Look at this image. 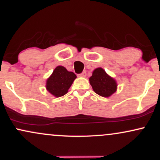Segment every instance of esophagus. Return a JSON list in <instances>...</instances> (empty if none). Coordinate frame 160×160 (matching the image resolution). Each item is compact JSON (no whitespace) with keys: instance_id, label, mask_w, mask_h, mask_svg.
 Instances as JSON below:
<instances>
[{"instance_id":"obj_1","label":"esophagus","mask_w":160,"mask_h":160,"mask_svg":"<svg viewBox=\"0 0 160 160\" xmlns=\"http://www.w3.org/2000/svg\"><path fill=\"white\" fill-rule=\"evenodd\" d=\"M79 76L82 77V78H85V77L86 76V71H83V72L81 73V74H79Z\"/></svg>"}]
</instances>
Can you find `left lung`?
Here are the masks:
<instances>
[{
    "label": "left lung",
    "instance_id": "1",
    "mask_svg": "<svg viewBox=\"0 0 160 160\" xmlns=\"http://www.w3.org/2000/svg\"><path fill=\"white\" fill-rule=\"evenodd\" d=\"M93 91L100 96L108 98L117 89V82L102 68H95L89 79Z\"/></svg>",
    "mask_w": 160,
    "mask_h": 160
}]
</instances>
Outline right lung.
I'll return each instance as SVG.
<instances>
[{"mask_svg": "<svg viewBox=\"0 0 160 160\" xmlns=\"http://www.w3.org/2000/svg\"><path fill=\"white\" fill-rule=\"evenodd\" d=\"M76 78L74 73L68 71L63 66H57L46 81V89L56 98L63 96Z\"/></svg>", "mask_w": 160, "mask_h": 160, "instance_id": "1", "label": "right lung"}]
</instances>
